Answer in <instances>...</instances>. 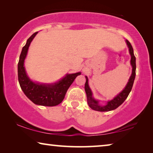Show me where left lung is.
<instances>
[{
    "mask_svg": "<svg viewBox=\"0 0 153 153\" xmlns=\"http://www.w3.org/2000/svg\"><path fill=\"white\" fill-rule=\"evenodd\" d=\"M126 41L127 42V45L128 46L129 54L131 55V66H132V73H131V76L129 79V82L128 84H127L126 88L123 89L122 92L120 93V94L117 96V97L114 98L113 100L107 102V104L105 106L99 105L97 100L94 99L92 97V94L91 90H90L88 86V77L86 76V84H85V91H86V93L87 102L88 104L89 105V107L93 110L97 111H109L111 110L115 109V108H117L119 106H120L124 101H125V100L126 99L127 97H128L129 92H130L131 90V88H132L133 84L136 76V57L134 54L132 46L131 45L130 42H129L128 40H126Z\"/></svg>",
    "mask_w": 153,
    "mask_h": 153,
    "instance_id": "obj_1",
    "label": "left lung"
}]
</instances>
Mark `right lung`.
Segmentation results:
<instances>
[{"label":"right lung","mask_w":153,"mask_h":153,"mask_svg":"<svg viewBox=\"0 0 153 153\" xmlns=\"http://www.w3.org/2000/svg\"><path fill=\"white\" fill-rule=\"evenodd\" d=\"M37 33L38 32L33 33L28 38L26 44L22 48L18 62V80L23 92L34 104L53 107L58 105L63 101L69 86L76 77L81 73L78 72L76 74H67L59 82L51 85L40 84L31 81L25 70L24 60L30 43Z\"/></svg>","instance_id":"add662e5"}]
</instances>
